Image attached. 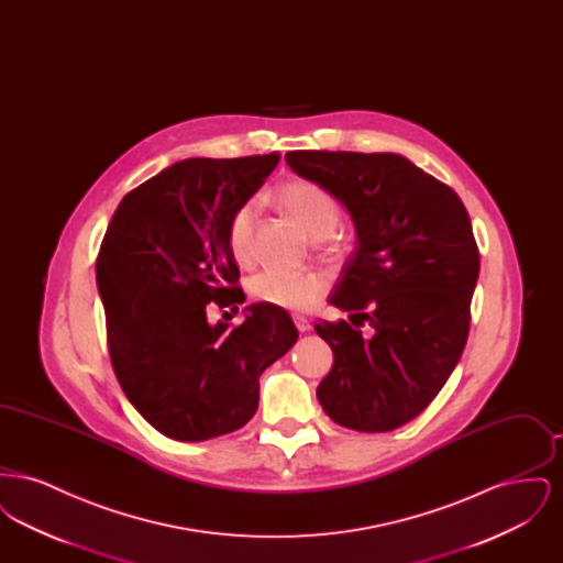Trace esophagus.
I'll return each instance as SVG.
<instances>
[{
	"label": "esophagus",
	"mask_w": 563,
	"mask_h": 563,
	"mask_svg": "<svg viewBox=\"0 0 563 563\" xmlns=\"http://www.w3.org/2000/svg\"><path fill=\"white\" fill-rule=\"evenodd\" d=\"M294 322L295 327H297V331H301V333L310 331V321H308L306 317H299V314H295Z\"/></svg>",
	"instance_id": "1"
}]
</instances>
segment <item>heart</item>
I'll return each mask as SVG.
<instances>
[{"label":"heart","instance_id":"1","mask_svg":"<svg viewBox=\"0 0 563 563\" xmlns=\"http://www.w3.org/2000/svg\"><path fill=\"white\" fill-rule=\"evenodd\" d=\"M276 202L294 217L312 241H327L340 225V207L335 198L310 181H289L276 191ZM255 205L244 202L232 214L228 225V246L239 264H251ZM327 283L317 272L264 269L249 280V294L260 303L283 310H310L321 301Z\"/></svg>","mask_w":563,"mask_h":563}]
</instances>
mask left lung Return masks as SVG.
Wrapping results in <instances>:
<instances>
[{
    "label": "left lung",
    "mask_w": 563,
    "mask_h": 563,
    "mask_svg": "<svg viewBox=\"0 0 563 563\" xmlns=\"http://www.w3.org/2000/svg\"><path fill=\"white\" fill-rule=\"evenodd\" d=\"M285 161L340 200L356 232L329 295L349 321L314 324L333 350L319 402L346 429H399L439 395L468 338L479 276L468 213L454 189L399 154L289 152Z\"/></svg>",
    "instance_id": "8db88e82"
}]
</instances>
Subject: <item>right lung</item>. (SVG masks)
I'll use <instances>...</instances> for the list:
<instances>
[{
	"instance_id": "1",
	"label": "right lung",
	"mask_w": 563,
	"mask_h": 563,
	"mask_svg": "<svg viewBox=\"0 0 563 563\" xmlns=\"http://www.w3.org/2000/svg\"><path fill=\"white\" fill-rule=\"evenodd\" d=\"M278 161L177 162L129 191L109 221L97 285L111 365L164 437L207 441L242 429L260 405V375L297 342L289 312L268 303H251L234 329L207 319L211 303L244 301L228 225Z\"/></svg>"
}]
</instances>
